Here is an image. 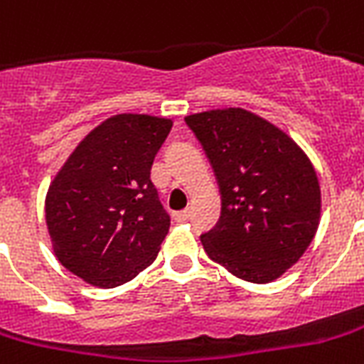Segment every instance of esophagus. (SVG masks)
Instances as JSON below:
<instances>
[{
    "instance_id": "1",
    "label": "esophagus",
    "mask_w": 364,
    "mask_h": 364,
    "mask_svg": "<svg viewBox=\"0 0 364 364\" xmlns=\"http://www.w3.org/2000/svg\"><path fill=\"white\" fill-rule=\"evenodd\" d=\"M188 218H191V212H188V210H181V212L173 213V219H176V221H179V223L187 221Z\"/></svg>"
}]
</instances>
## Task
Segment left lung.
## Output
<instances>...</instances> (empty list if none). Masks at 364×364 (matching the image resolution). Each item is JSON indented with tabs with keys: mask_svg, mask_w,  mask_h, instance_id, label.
Returning a JSON list of instances; mask_svg holds the SVG:
<instances>
[{
	"mask_svg": "<svg viewBox=\"0 0 364 364\" xmlns=\"http://www.w3.org/2000/svg\"><path fill=\"white\" fill-rule=\"evenodd\" d=\"M221 194L204 250L238 279L265 284L304 256L321 218L315 168L287 133L242 108L185 118Z\"/></svg>",
	"mask_w": 364,
	"mask_h": 364,
	"instance_id": "left-lung-1",
	"label": "left lung"
}]
</instances>
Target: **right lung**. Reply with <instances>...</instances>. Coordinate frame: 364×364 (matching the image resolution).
I'll return each instance as SVG.
<instances>
[{
    "label": "right lung",
    "instance_id": "add662e5",
    "mask_svg": "<svg viewBox=\"0 0 364 364\" xmlns=\"http://www.w3.org/2000/svg\"><path fill=\"white\" fill-rule=\"evenodd\" d=\"M171 120L118 114L76 146L49 187L47 229L70 273L101 288L149 267L170 229L151 168Z\"/></svg>",
    "mask_w": 364,
    "mask_h": 364
}]
</instances>
